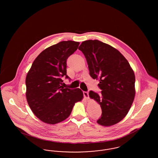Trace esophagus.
Wrapping results in <instances>:
<instances>
[{"instance_id": "obj_1", "label": "esophagus", "mask_w": 158, "mask_h": 158, "mask_svg": "<svg viewBox=\"0 0 158 158\" xmlns=\"http://www.w3.org/2000/svg\"><path fill=\"white\" fill-rule=\"evenodd\" d=\"M83 96L84 98H85L86 100L89 99V94L88 92H83Z\"/></svg>"}]
</instances>
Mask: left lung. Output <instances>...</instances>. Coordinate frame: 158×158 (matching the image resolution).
<instances>
[{"mask_svg": "<svg viewBox=\"0 0 158 158\" xmlns=\"http://www.w3.org/2000/svg\"><path fill=\"white\" fill-rule=\"evenodd\" d=\"M78 49L84 54L90 76L98 80L99 95L90 90L89 97L101 106V126L117 124L127 114L135 97V75L127 60L112 46L99 40L83 41Z\"/></svg>", "mask_w": 158, "mask_h": 158, "instance_id": "8db88e82", "label": "left lung"}]
</instances>
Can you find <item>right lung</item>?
I'll return each instance as SVG.
<instances>
[{
  "label": "right lung",
  "instance_id": "1",
  "mask_svg": "<svg viewBox=\"0 0 158 158\" xmlns=\"http://www.w3.org/2000/svg\"><path fill=\"white\" fill-rule=\"evenodd\" d=\"M80 43L63 41L43 50L34 60L25 79L26 98L31 111L40 120L55 124L66 120L73 107L83 98L79 88L60 86L66 75V61Z\"/></svg>",
  "mask_w": 158,
  "mask_h": 158
}]
</instances>
